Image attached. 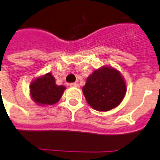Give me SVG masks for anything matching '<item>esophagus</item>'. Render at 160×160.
Segmentation results:
<instances>
[{
	"label": "esophagus",
	"instance_id": "obj_1",
	"mask_svg": "<svg viewBox=\"0 0 160 160\" xmlns=\"http://www.w3.org/2000/svg\"><path fill=\"white\" fill-rule=\"evenodd\" d=\"M70 86L74 87V88H79V84L78 83H71Z\"/></svg>",
	"mask_w": 160,
	"mask_h": 160
}]
</instances>
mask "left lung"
<instances>
[{
  "mask_svg": "<svg viewBox=\"0 0 160 160\" xmlns=\"http://www.w3.org/2000/svg\"><path fill=\"white\" fill-rule=\"evenodd\" d=\"M82 91L92 108L107 112L122 102L127 93V83L118 70L103 66L88 76Z\"/></svg>",
  "mask_w": 160,
  "mask_h": 160,
  "instance_id": "8db88e82",
  "label": "left lung"
}]
</instances>
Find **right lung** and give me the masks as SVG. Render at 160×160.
<instances>
[{"instance_id":"1","label":"right lung","mask_w":160,"mask_h":160,"mask_svg":"<svg viewBox=\"0 0 160 160\" xmlns=\"http://www.w3.org/2000/svg\"><path fill=\"white\" fill-rule=\"evenodd\" d=\"M64 85H58L52 73L38 76L30 83L29 93L32 100L39 106H48L57 103L62 98Z\"/></svg>"}]
</instances>
